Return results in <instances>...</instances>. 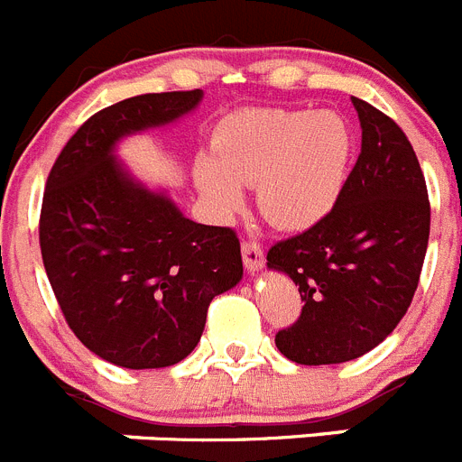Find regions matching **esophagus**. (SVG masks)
<instances>
[{"instance_id": "esophagus-1", "label": "esophagus", "mask_w": 462, "mask_h": 462, "mask_svg": "<svg viewBox=\"0 0 462 462\" xmlns=\"http://www.w3.org/2000/svg\"><path fill=\"white\" fill-rule=\"evenodd\" d=\"M242 258H244V264H246V270L254 272V274L264 267V254H263V248H260V244L244 242Z\"/></svg>"}]
</instances>
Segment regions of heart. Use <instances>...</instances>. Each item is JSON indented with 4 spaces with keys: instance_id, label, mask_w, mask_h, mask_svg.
I'll return each instance as SVG.
<instances>
[{
    "instance_id": "1",
    "label": "heart",
    "mask_w": 462,
    "mask_h": 462,
    "mask_svg": "<svg viewBox=\"0 0 462 462\" xmlns=\"http://www.w3.org/2000/svg\"><path fill=\"white\" fill-rule=\"evenodd\" d=\"M356 136L337 111L248 109L216 125L195 183L218 218L246 204L255 186L260 214L286 232L316 227L335 211L351 176Z\"/></svg>"
}]
</instances>
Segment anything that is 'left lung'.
I'll list each match as a JSON object with an SVG mask.
<instances>
[{
	"instance_id": "left-lung-1",
	"label": "left lung",
	"mask_w": 462,
	"mask_h": 462,
	"mask_svg": "<svg viewBox=\"0 0 462 462\" xmlns=\"http://www.w3.org/2000/svg\"><path fill=\"white\" fill-rule=\"evenodd\" d=\"M351 102L363 142L342 199L267 254V267L291 276L304 302L276 335V348L300 365L346 363L379 346L407 314L428 251L430 202L414 148L388 116Z\"/></svg>"
}]
</instances>
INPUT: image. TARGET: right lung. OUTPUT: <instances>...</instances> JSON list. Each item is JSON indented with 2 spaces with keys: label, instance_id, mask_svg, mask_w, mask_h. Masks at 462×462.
I'll use <instances>...</instances> for the list:
<instances>
[{
  "label": "right lung",
  "instance_id": "add662e5",
  "mask_svg": "<svg viewBox=\"0 0 462 462\" xmlns=\"http://www.w3.org/2000/svg\"><path fill=\"white\" fill-rule=\"evenodd\" d=\"M202 97L153 92L106 106L48 174L39 244L51 288L74 335L127 370L181 363L202 337L208 302L244 276L230 227L186 218L116 153L125 136L171 125Z\"/></svg>",
  "mask_w": 462,
  "mask_h": 462
}]
</instances>
